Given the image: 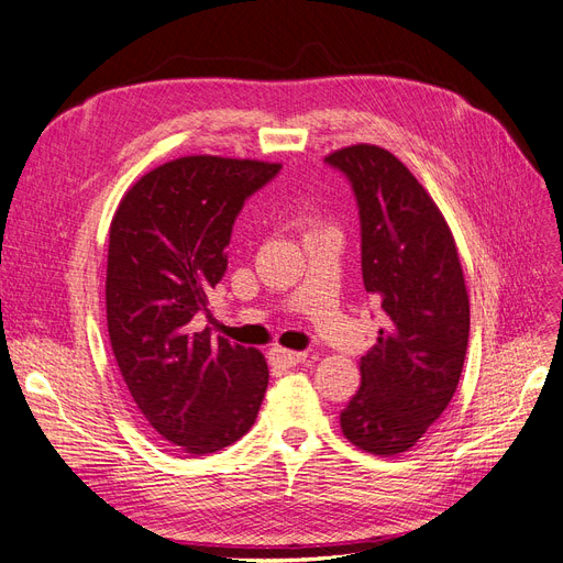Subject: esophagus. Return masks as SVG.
Here are the masks:
<instances>
[{"label":"esophagus","mask_w":563,"mask_h":563,"mask_svg":"<svg viewBox=\"0 0 563 563\" xmlns=\"http://www.w3.org/2000/svg\"><path fill=\"white\" fill-rule=\"evenodd\" d=\"M308 360V352H294V350H284V347H272L269 350V364L272 366H298Z\"/></svg>","instance_id":"esophagus-1"}]
</instances>
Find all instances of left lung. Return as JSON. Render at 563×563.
<instances>
[{
    "label": "left lung",
    "instance_id": "left-lung-1",
    "mask_svg": "<svg viewBox=\"0 0 563 563\" xmlns=\"http://www.w3.org/2000/svg\"><path fill=\"white\" fill-rule=\"evenodd\" d=\"M323 162L352 185L364 288L385 314L340 428L366 453H404L446 411L463 373L470 338L463 267L444 216L391 152L362 143Z\"/></svg>",
    "mask_w": 563,
    "mask_h": 563
}]
</instances>
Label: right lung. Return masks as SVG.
Instances as JSON below:
<instances>
[{
  "mask_svg": "<svg viewBox=\"0 0 563 563\" xmlns=\"http://www.w3.org/2000/svg\"><path fill=\"white\" fill-rule=\"evenodd\" d=\"M282 164L195 155L152 168L110 225L106 308L114 360L145 420L183 453L242 439L267 389L255 347L197 329L223 279L244 201Z\"/></svg>",
  "mask_w": 563,
  "mask_h": 563,
  "instance_id": "right-lung-1",
  "label": "right lung"
}]
</instances>
